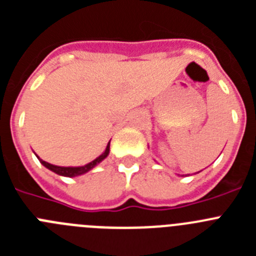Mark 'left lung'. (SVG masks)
<instances>
[{"instance_id": "8db88e82", "label": "left lung", "mask_w": 256, "mask_h": 256, "mask_svg": "<svg viewBox=\"0 0 256 256\" xmlns=\"http://www.w3.org/2000/svg\"><path fill=\"white\" fill-rule=\"evenodd\" d=\"M182 177H183V176H182Z\"/></svg>"}]
</instances>
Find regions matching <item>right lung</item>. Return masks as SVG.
<instances>
[{
	"mask_svg": "<svg viewBox=\"0 0 256 256\" xmlns=\"http://www.w3.org/2000/svg\"><path fill=\"white\" fill-rule=\"evenodd\" d=\"M108 152H110V142L108 144V146H106L105 151H104L102 154H101L98 158H96L94 160H92L91 162H88V164L86 165H82V166H58V165H54V164H50V162H44V160H42L40 158V156H37L38 160L40 162V164L44 165V166H46L47 169H50V170H52L54 173L58 174V176H62V177H69V178H73V177H78V176H82V174L87 173V172H90L91 169H94L96 165L100 164L102 160H105L106 158H108Z\"/></svg>",
	"mask_w": 256,
	"mask_h": 256,
	"instance_id": "add662e5",
	"label": "right lung"
}]
</instances>
